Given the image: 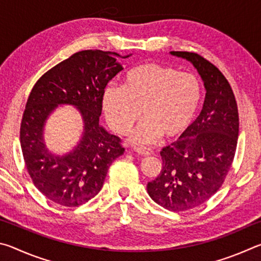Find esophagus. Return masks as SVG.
Returning <instances> with one entry per match:
<instances>
[{"label": "esophagus", "instance_id": "1", "mask_svg": "<svg viewBox=\"0 0 261 261\" xmlns=\"http://www.w3.org/2000/svg\"><path fill=\"white\" fill-rule=\"evenodd\" d=\"M134 151L140 154V155H144V156H147V155H151V154H153V151L151 148L143 147V146H135Z\"/></svg>", "mask_w": 261, "mask_h": 261}]
</instances>
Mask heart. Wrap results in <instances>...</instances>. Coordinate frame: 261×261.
I'll return each instance as SVG.
<instances>
[{"instance_id":"1","label":"heart","mask_w":261,"mask_h":261,"mask_svg":"<svg viewBox=\"0 0 261 261\" xmlns=\"http://www.w3.org/2000/svg\"><path fill=\"white\" fill-rule=\"evenodd\" d=\"M201 87L192 73L158 63H144L130 69L122 87L109 86L102 94L106 120L115 134L129 132L139 116L131 140L139 145L153 144L179 136L191 124L199 107Z\"/></svg>"}]
</instances>
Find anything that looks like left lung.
Masks as SVG:
<instances>
[{
  "instance_id": "obj_1",
  "label": "left lung",
  "mask_w": 261,
  "mask_h": 261,
  "mask_svg": "<svg viewBox=\"0 0 261 261\" xmlns=\"http://www.w3.org/2000/svg\"><path fill=\"white\" fill-rule=\"evenodd\" d=\"M170 54L191 62L206 96L197 120L162 148V169L148 182L147 192L163 208L184 212L204 204L223 184L235 156L240 120L230 84L214 64L196 53Z\"/></svg>"
}]
</instances>
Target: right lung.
Wrapping results in <instances>:
<instances>
[{"label":"right lung","mask_w":261,"mask_h":261,"mask_svg":"<svg viewBox=\"0 0 261 261\" xmlns=\"http://www.w3.org/2000/svg\"><path fill=\"white\" fill-rule=\"evenodd\" d=\"M116 56L98 49L74 53L42 74L31 91L20 124L21 152L33 184L55 204L77 207L94 198L110 165L124 153L121 138L99 123L105 88L123 70ZM59 104L74 105L84 121L81 141L64 156L48 151L43 140L45 120Z\"/></svg>","instance_id":"1"}]
</instances>
